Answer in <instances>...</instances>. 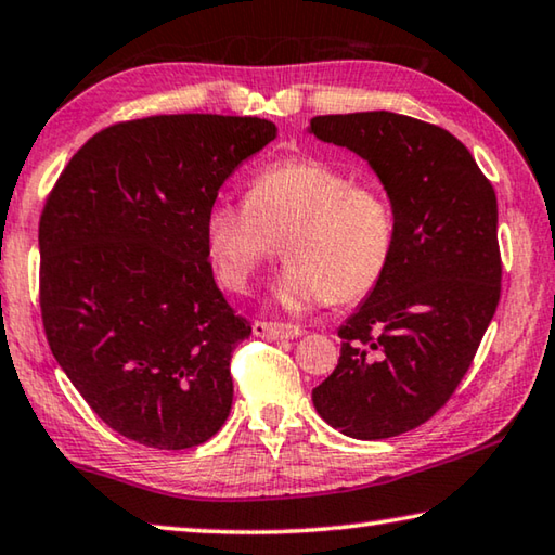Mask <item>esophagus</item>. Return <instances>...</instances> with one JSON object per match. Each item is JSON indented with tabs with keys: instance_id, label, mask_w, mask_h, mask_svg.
I'll use <instances>...</instances> for the list:
<instances>
[{
	"instance_id": "esophagus-1",
	"label": "esophagus",
	"mask_w": 555,
	"mask_h": 555,
	"mask_svg": "<svg viewBox=\"0 0 555 555\" xmlns=\"http://www.w3.org/2000/svg\"><path fill=\"white\" fill-rule=\"evenodd\" d=\"M253 334L262 339H293V337H299V326L258 320L253 322Z\"/></svg>"
}]
</instances>
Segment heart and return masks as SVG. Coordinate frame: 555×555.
Returning <instances> with one entry per match:
<instances>
[{
	"instance_id": "heart-1",
	"label": "heart",
	"mask_w": 555,
	"mask_h": 555,
	"mask_svg": "<svg viewBox=\"0 0 555 555\" xmlns=\"http://www.w3.org/2000/svg\"><path fill=\"white\" fill-rule=\"evenodd\" d=\"M283 238L278 299L302 310L374 293L398 245L393 198L374 179L324 157H285L248 179L245 202L218 198L204 218L218 283L245 293Z\"/></svg>"
}]
</instances>
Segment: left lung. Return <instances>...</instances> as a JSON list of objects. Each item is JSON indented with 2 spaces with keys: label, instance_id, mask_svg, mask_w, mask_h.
Listing matches in <instances>:
<instances>
[{
  "label": "left lung",
  "instance_id": "8db88e82",
  "mask_svg": "<svg viewBox=\"0 0 555 555\" xmlns=\"http://www.w3.org/2000/svg\"><path fill=\"white\" fill-rule=\"evenodd\" d=\"M310 132L366 159L398 214L393 262L339 326L312 403L349 438H393L450 401L496 312V194L455 134L415 117L320 115Z\"/></svg>",
  "mask_w": 555,
  "mask_h": 555
}]
</instances>
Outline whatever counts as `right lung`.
<instances>
[{
    "label": "right lung",
    "mask_w": 555,
    "mask_h": 555,
    "mask_svg": "<svg viewBox=\"0 0 555 555\" xmlns=\"http://www.w3.org/2000/svg\"><path fill=\"white\" fill-rule=\"evenodd\" d=\"M275 138L260 117H140L93 134L51 189L39 221L43 332L70 384L127 440L196 448L231 413V357L250 322L216 285L204 218Z\"/></svg>",
    "instance_id": "1"
}]
</instances>
